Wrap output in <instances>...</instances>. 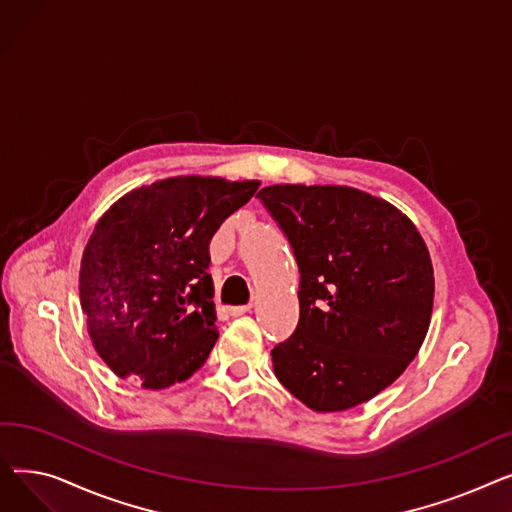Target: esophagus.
<instances>
[{
    "instance_id": "obj_1",
    "label": "esophagus",
    "mask_w": 512,
    "mask_h": 512,
    "mask_svg": "<svg viewBox=\"0 0 512 512\" xmlns=\"http://www.w3.org/2000/svg\"><path fill=\"white\" fill-rule=\"evenodd\" d=\"M247 311H251V305H238V307H230L228 315L230 317H238V315H245Z\"/></svg>"
}]
</instances>
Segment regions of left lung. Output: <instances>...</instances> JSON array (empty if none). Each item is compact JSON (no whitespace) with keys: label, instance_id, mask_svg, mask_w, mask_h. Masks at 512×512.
<instances>
[{"label":"left lung","instance_id":"8db88e82","mask_svg":"<svg viewBox=\"0 0 512 512\" xmlns=\"http://www.w3.org/2000/svg\"><path fill=\"white\" fill-rule=\"evenodd\" d=\"M299 265V324L274 346L280 384L313 411L361 405L415 359L434 307L427 247L390 203L348 186L257 193Z\"/></svg>","mask_w":512,"mask_h":512}]
</instances>
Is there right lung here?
<instances>
[{
  "label": "right lung",
  "mask_w": 512,
  "mask_h": 512,
  "mask_svg": "<svg viewBox=\"0 0 512 512\" xmlns=\"http://www.w3.org/2000/svg\"><path fill=\"white\" fill-rule=\"evenodd\" d=\"M259 182L178 176L124 195L80 261V305L99 357L159 390L184 382L218 340L209 240Z\"/></svg>",
  "instance_id": "1"
}]
</instances>
